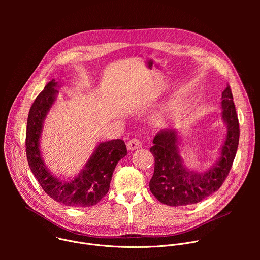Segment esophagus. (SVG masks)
<instances>
[{"label":"esophagus","instance_id":"1","mask_svg":"<svg viewBox=\"0 0 260 260\" xmlns=\"http://www.w3.org/2000/svg\"><path fill=\"white\" fill-rule=\"evenodd\" d=\"M141 146H142V143L137 138H133L126 143V147H127L128 150H136V149H138V148H140Z\"/></svg>","mask_w":260,"mask_h":260}]
</instances>
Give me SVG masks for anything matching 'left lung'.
Masks as SVG:
<instances>
[{
    "mask_svg": "<svg viewBox=\"0 0 260 260\" xmlns=\"http://www.w3.org/2000/svg\"><path fill=\"white\" fill-rule=\"evenodd\" d=\"M222 117L229 131L221 150L220 160L207 173L200 175L185 169L178 151L175 131H159L150 152L154 156V173L149 182L152 194L162 204L172 207L200 203L217 191L223 184L237 154L240 126L231 86L222 92Z\"/></svg>",
    "mask_w": 260,
    "mask_h": 260,
    "instance_id": "1",
    "label": "left lung"
}]
</instances>
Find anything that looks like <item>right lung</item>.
Segmentation results:
<instances>
[{"mask_svg":"<svg viewBox=\"0 0 260 260\" xmlns=\"http://www.w3.org/2000/svg\"><path fill=\"white\" fill-rule=\"evenodd\" d=\"M56 84L55 80L47 83L29 109L25 135L27 162L40 186L55 202L69 207L94 206L109 191L115 167L127 153L126 146L120 139L101 143L77 178L71 182L54 178L40 155L39 138L43 120L57 93Z\"/></svg>","mask_w":260,"mask_h":260,"instance_id":"obj_1","label":"right lung"}]
</instances>
